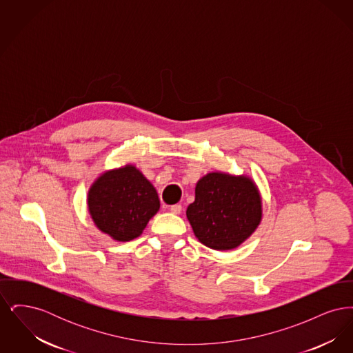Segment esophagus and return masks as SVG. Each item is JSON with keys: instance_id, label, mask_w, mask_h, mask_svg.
<instances>
[{"instance_id": "obj_1", "label": "esophagus", "mask_w": 353, "mask_h": 353, "mask_svg": "<svg viewBox=\"0 0 353 353\" xmlns=\"http://www.w3.org/2000/svg\"><path fill=\"white\" fill-rule=\"evenodd\" d=\"M181 209H183V206H181V205H179V203L172 205V206L169 208V210H170L173 214H179V213L181 212Z\"/></svg>"}]
</instances>
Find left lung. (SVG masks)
Segmentation results:
<instances>
[{"label":"left lung","instance_id":"obj_1","mask_svg":"<svg viewBox=\"0 0 353 353\" xmlns=\"http://www.w3.org/2000/svg\"><path fill=\"white\" fill-rule=\"evenodd\" d=\"M186 217L205 246L230 250L256 229L262 205L250 179L216 172L196 185V200L188 206Z\"/></svg>","mask_w":353,"mask_h":353}]
</instances>
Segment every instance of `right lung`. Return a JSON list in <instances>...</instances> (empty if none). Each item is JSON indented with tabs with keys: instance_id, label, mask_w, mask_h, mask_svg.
I'll return each mask as SVG.
<instances>
[{
	"instance_id": "right-lung-1",
	"label": "right lung",
	"mask_w": 353,
	"mask_h": 353,
	"mask_svg": "<svg viewBox=\"0 0 353 353\" xmlns=\"http://www.w3.org/2000/svg\"><path fill=\"white\" fill-rule=\"evenodd\" d=\"M159 208L156 189L132 165L105 172L88 192V209L95 225L120 242L141 234Z\"/></svg>"
}]
</instances>
